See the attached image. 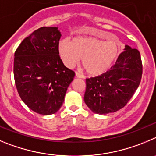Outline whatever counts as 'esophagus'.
I'll return each instance as SVG.
<instances>
[{
  "mask_svg": "<svg viewBox=\"0 0 156 156\" xmlns=\"http://www.w3.org/2000/svg\"><path fill=\"white\" fill-rule=\"evenodd\" d=\"M75 77H76V78H85V77H84V75H82L81 74H80V73H78V72H75Z\"/></svg>",
  "mask_w": 156,
  "mask_h": 156,
  "instance_id": "34e87169",
  "label": "esophagus"
}]
</instances>
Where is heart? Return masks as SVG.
Masks as SVG:
<instances>
[{
  "label": "heart",
  "instance_id": "1",
  "mask_svg": "<svg viewBox=\"0 0 156 156\" xmlns=\"http://www.w3.org/2000/svg\"><path fill=\"white\" fill-rule=\"evenodd\" d=\"M108 41L95 37H78L72 42L63 40L59 43V53L63 62L68 68L81 64L87 74L98 76L106 72L114 64L120 54V42L106 33Z\"/></svg>",
  "mask_w": 156,
  "mask_h": 156
}]
</instances>
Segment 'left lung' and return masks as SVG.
I'll use <instances>...</instances> for the list:
<instances>
[{
    "instance_id": "obj_1",
    "label": "left lung",
    "mask_w": 156,
    "mask_h": 156,
    "mask_svg": "<svg viewBox=\"0 0 156 156\" xmlns=\"http://www.w3.org/2000/svg\"><path fill=\"white\" fill-rule=\"evenodd\" d=\"M142 75L141 55L125 45L116 63L106 73L86 79L84 101L93 113L107 114L127 103L139 86Z\"/></svg>"
}]
</instances>
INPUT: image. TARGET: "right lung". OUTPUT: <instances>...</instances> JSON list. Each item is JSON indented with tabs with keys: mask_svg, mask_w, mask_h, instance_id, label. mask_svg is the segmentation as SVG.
<instances>
[{
	"mask_svg": "<svg viewBox=\"0 0 156 156\" xmlns=\"http://www.w3.org/2000/svg\"><path fill=\"white\" fill-rule=\"evenodd\" d=\"M61 36L58 27H41L24 39L15 53L17 90L24 103L39 114L58 111L75 75L59 56Z\"/></svg>",
	"mask_w": 156,
	"mask_h": 156,
	"instance_id": "add662e5",
	"label": "right lung"
}]
</instances>
